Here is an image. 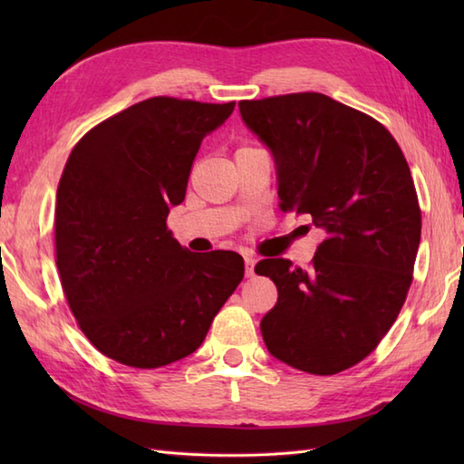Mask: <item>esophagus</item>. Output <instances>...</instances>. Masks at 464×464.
Instances as JSON below:
<instances>
[{"instance_id": "esophagus-1", "label": "esophagus", "mask_w": 464, "mask_h": 464, "mask_svg": "<svg viewBox=\"0 0 464 464\" xmlns=\"http://www.w3.org/2000/svg\"><path fill=\"white\" fill-rule=\"evenodd\" d=\"M255 257H245V275H247V277H253L255 275Z\"/></svg>"}]
</instances>
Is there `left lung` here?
<instances>
[{"instance_id":"1","label":"left lung","mask_w":464,"mask_h":464,"mask_svg":"<svg viewBox=\"0 0 464 464\" xmlns=\"http://www.w3.org/2000/svg\"><path fill=\"white\" fill-rule=\"evenodd\" d=\"M243 121L269 145L283 213L321 227L311 267L263 259L277 285L261 321L275 359L337 374L377 349L405 304L420 243V207L409 163L374 117L317 92L239 102Z\"/></svg>"}]
</instances>
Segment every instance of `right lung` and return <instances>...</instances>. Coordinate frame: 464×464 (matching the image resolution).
Here are the masks:
<instances>
[{
    "mask_svg": "<svg viewBox=\"0 0 464 464\" xmlns=\"http://www.w3.org/2000/svg\"><path fill=\"white\" fill-rule=\"evenodd\" d=\"M233 110L151 97L97 123L69 153L55 265L77 324L105 357L135 369L187 357L241 283V255L189 253L167 229L203 137Z\"/></svg>",
    "mask_w": 464,
    "mask_h": 464,
    "instance_id": "1",
    "label": "right lung"
}]
</instances>
